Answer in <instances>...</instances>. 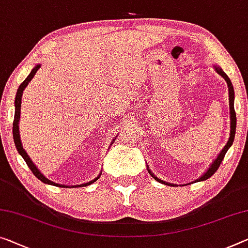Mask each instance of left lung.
Returning <instances> with one entry per match:
<instances>
[{
  "label": "left lung",
  "mask_w": 248,
  "mask_h": 248,
  "mask_svg": "<svg viewBox=\"0 0 248 248\" xmlns=\"http://www.w3.org/2000/svg\"><path fill=\"white\" fill-rule=\"evenodd\" d=\"M214 70L218 73L222 78L225 79L226 83H227V87H228V102H230V116H231V133H230V139H228L227 143L225 144V146L223 147V150L219 152V154L217 155V157L214 159V161L212 162L211 165H209L208 169L206 170V172H204V174L202 175L200 178H197L195 182H202V181H205L207 180L212 176L213 174H214L217 169H218L220 163H222L224 156H225L226 152L228 151V148L232 146V144L234 142V137H235V132H236V113H235V109H234V100H235V93H234V89H233V84H232L231 79L228 78V76L225 74V72H224L222 68H220L218 65H214ZM147 167V170H148V174L151 175L152 177L154 178L155 181H157L159 183H162V184H165V185H170V186H178L177 184H172V183H169V182H165L163 180H159L157 176H155L154 173H152V170L148 165H146Z\"/></svg>",
  "instance_id": "1"
}]
</instances>
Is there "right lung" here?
<instances>
[{"instance_id": "1", "label": "right lung", "mask_w": 248, "mask_h": 248, "mask_svg": "<svg viewBox=\"0 0 248 248\" xmlns=\"http://www.w3.org/2000/svg\"><path fill=\"white\" fill-rule=\"evenodd\" d=\"M41 67V64H36L35 66H34L33 70L31 71V73L29 74L28 78H26L24 81H23L22 84L18 86V90L16 92V96H15V101H14V108H15V113H14V121H13V139H14V143H15V146H16V150L18 152V154H20L23 159L26 162V164H28V166L30 167V170H32L33 174L35 175V176L39 178V180L41 182L45 183V184H48V185H54V186H59V187H83V186H87V185H91L92 183H94L95 181H97L98 178H100L101 174H98L97 177H95L94 180L87 182V183H84V184H81V185H75V186H66V185H63V184H58V183H54L52 182L51 180H48V178H46L44 176L43 174L41 173V170L37 169L35 164H34L32 162V159L30 156L28 155V153H26L24 148H23V145H22V142H21V136H20V127H18V122H20V114H21V103H22V95H23V91H24V89L26 86H28V84L30 82H31V79L34 78V75L36 74V72L39 68ZM116 140V137H114L113 140L111 142V145L114 143V140ZM109 145V146H111Z\"/></svg>"}]
</instances>
